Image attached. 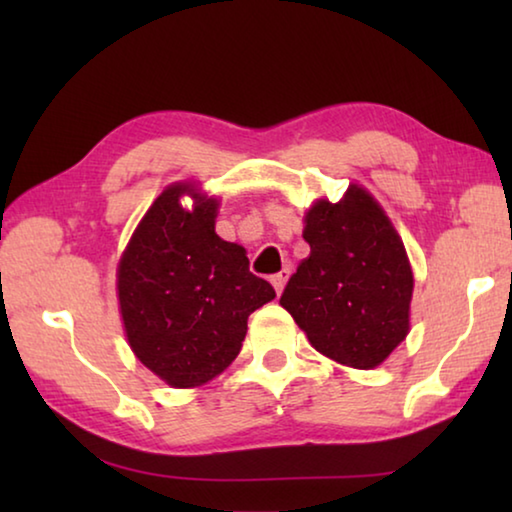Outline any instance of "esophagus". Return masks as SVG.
<instances>
[{"label":"esophagus","instance_id":"34e87169","mask_svg":"<svg viewBox=\"0 0 512 512\" xmlns=\"http://www.w3.org/2000/svg\"><path fill=\"white\" fill-rule=\"evenodd\" d=\"M289 275H291V266H284L280 273L271 277V282H273V287H275V291H277V296H280V293L284 291V284H287Z\"/></svg>","mask_w":512,"mask_h":512}]
</instances>
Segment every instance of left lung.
Instances as JSON below:
<instances>
[{"mask_svg": "<svg viewBox=\"0 0 512 512\" xmlns=\"http://www.w3.org/2000/svg\"><path fill=\"white\" fill-rule=\"evenodd\" d=\"M302 237L311 248L284 289L309 343L352 368H375L409 332L413 273L402 239L366 189L341 203L318 201Z\"/></svg>", "mask_w": 512, "mask_h": 512, "instance_id": "1", "label": "left lung"}]
</instances>
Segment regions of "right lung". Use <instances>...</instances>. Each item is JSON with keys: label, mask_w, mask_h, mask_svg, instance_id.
<instances>
[{"label": "right lung", "mask_w": 512, "mask_h": 512, "mask_svg": "<svg viewBox=\"0 0 512 512\" xmlns=\"http://www.w3.org/2000/svg\"><path fill=\"white\" fill-rule=\"evenodd\" d=\"M173 185L155 198L117 271L128 343L146 368L176 388L201 386L241 350L248 316L275 298L250 273L246 250L214 232V198L185 210Z\"/></svg>", "instance_id": "1"}]
</instances>
